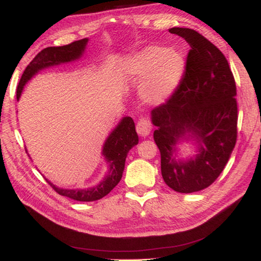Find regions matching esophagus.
I'll use <instances>...</instances> for the list:
<instances>
[{
  "label": "esophagus",
  "mask_w": 261,
  "mask_h": 261,
  "mask_svg": "<svg viewBox=\"0 0 261 261\" xmlns=\"http://www.w3.org/2000/svg\"><path fill=\"white\" fill-rule=\"evenodd\" d=\"M151 129V122L146 118H140L137 125H136V130H137L138 135L142 136V137H146V136L150 135Z\"/></svg>",
  "instance_id": "obj_1"
}]
</instances>
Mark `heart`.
<instances>
[{
  "mask_svg": "<svg viewBox=\"0 0 261 261\" xmlns=\"http://www.w3.org/2000/svg\"><path fill=\"white\" fill-rule=\"evenodd\" d=\"M186 71L184 55L174 47L151 45L127 57L122 75L132 84L142 81L140 97L150 105L166 101L180 85Z\"/></svg>",
  "mask_w": 261,
  "mask_h": 261,
  "instance_id": "heart-1",
  "label": "heart"
}]
</instances>
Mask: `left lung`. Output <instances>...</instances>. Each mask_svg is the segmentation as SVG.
Returning a JSON list of instances; mask_svg holds the SVG:
<instances>
[{"instance_id":"left-lung-1","label":"left lung","mask_w":261,"mask_h":261,"mask_svg":"<svg viewBox=\"0 0 261 261\" xmlns=\"http://www.w3.org/2000/svg\"><path fill=\"white\" fill-rule=\"evenodd\" d=\"M169 32L187 41L186 72L168 100L151 111L153 138L161 155V174L177 193L209 187L224 169L237 140L236 82L226 58L213 43L187 28ZM182 138L197 140L199 153L188 161L175 159Z\"/></svg>"}]
</instances>
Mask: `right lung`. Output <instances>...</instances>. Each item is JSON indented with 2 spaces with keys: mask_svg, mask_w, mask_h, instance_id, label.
<instances>
[{
  "mask_svg": "<svg viewBox=\"0 0 261 261\" xmlns=\"http://www.w3.org/2000/svg\"><path fill=\"white\" fill-rule=\"evenodd\" d=\"M88 39L84 38L64 46L46 47L37 55L24 71L17 87V100L20 97L22 90L27 82L36 75L40 69L51 67V66L69 63L76 60L84 55ZM138 144V135L136 132L135 122L131 117H124L114 131L107 138L103 145L102 154L108 163V174L105 176L100 184L89 189H64L49 182V186L59 194L72 200L81 202H92L100 200L113 190L122 179L125 159L129 151Z\"/></svg>",
  "mask_w": 261,
  "mask_h": 261,
  "instance_id": "1",
  "label": "right lung"
}]
</instances>
